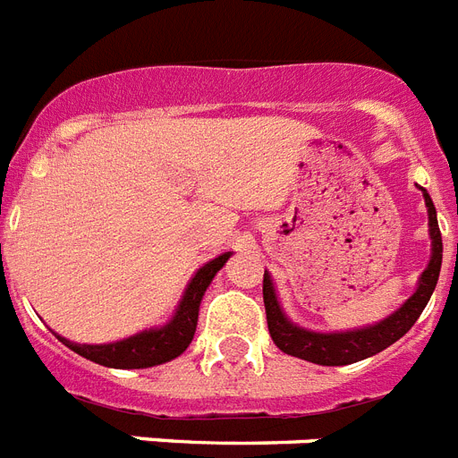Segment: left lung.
<instances>
[{
    "instance_id": "left-lung-1",
    "label": "left lung",
    "mask_w": 458,
    "mask_h": 458,
    "mask_svg": "<svg viewBox=\"0 0 458 458\" xmlns=\"http://www.w3.org/2000/svg\"><path fill=\"white\" fill-rule=\"evenodd\" d=\"M423 200L428 208V233H430V259L419 279V286L411 293V298L402 302L393 314H387L386 319L367 324L360 328H347V331H312V328L298 327L288 319L284 307L279 302L276 288H274L272 274L265 269V284H262V295H265L267 310V327L272 335L274 345L281 352L298 357V360L321 364V367H345L354 361L367 360L374 354L383 352L386 347L404 335L409 328L414 327L420 312L426 310L428 300L433 295L437 279H440L442 267V233L437 226V212H435L433 199L428 196L423 186Z\"/></svg>"
}]
</instances>
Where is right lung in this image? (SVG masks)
<instances>
[{"instance_id":"obj_1","label":"right lung","mask_w":458,"mask_h":458,"mask_svg":"<svg viewBox=\"0 0 458 458\" xmlns=\"http://www.w3.org/2000/svg\"><path fill=\"white\" fill-rule=\"evenodd\" d=\"M232 252H222L215 259L206 262L199 272L193 274L186 284L177 310L163 327H151L134 333L130 338L115 340V343H101V345H87V343H72V340L58 335L56 338L72 352H78L84 360L111 369H148L172 361L184 352L193 340L196 324H199L200 300L206 295L208 286L217 272L226 265Z\"/></svg>"}]
</instances>
